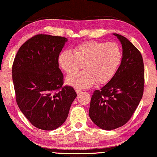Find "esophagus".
I'll return each mask as SVG.
<instances>
[{"label":"esophagus","mask_w":157,"mask_h":157,"mask_svg":"<svg viewBox=\"0 0 157 157\" xmlns=\"http://www.w3.org/2000/svg\"><path fill=\"white\" fill-rule=\"evenodd\" d=\"M75 92H76V93L78 94L82 93V91L81 90H77V89H76V90H75Z\"/></svg>","instance_id":"1"}]
</instances>
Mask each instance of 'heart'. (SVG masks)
<instances>
[{
    "instance_id": "1",
    "label": "heart",
    "mask_w": 157,
    "mask_h": 157,
    "mask_svg": "<svg viewBox=\"0 0 157 157\" xmlns=\"http://www.w3.org/2000/svg\"><path fill=\"white\" fill-rule=\"evenodd\" d=\"M122 59V52L117 43L87 40L59 54L57 63L67 74L75 73L83 65L84 71L66 78V84L76 88H89L94 84H104L111 80Z\"/></svg>"
}]
</instances>
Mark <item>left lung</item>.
<instances>
[{
	"label": "left lung",
	"mask_w": 157,
	"mask_h": 157,
	"mask_svg": "<svg viewBox=\"0 0 157 157\" xmlns=\"http://www.w3.org/2000/svg\"><path fill=\"white\" fill-rule=\"evenodd\" d=\"M121 44L122 59L117 73L91 98L89 116L94 124L112 130L129 121L144 94V65L140 52L124 36L113 33Z\"/></svg>",
	"instance_id": "left-lung-1"
}]
</instances>
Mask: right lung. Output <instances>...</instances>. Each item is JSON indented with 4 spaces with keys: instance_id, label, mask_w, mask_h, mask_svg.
I'll use <instances>...</instances> for the list:
<instances>
[{
    "instance_id": "right-lung-1",
    "label": "right lung",
    "mask_w": 157,
    "mask_h": 157,
    "mask_svg": "<svg viewBox=\"0 0 157 157\" xmlns=\"http://www.w3.org/2000/svg\"><path fill=\"white\" fill-rule=\"evenodd\" d=\"M67 38L36 35L17 52L12 66L16 100L34 127L53 130L63 124L76 98L73 87H63L57 57Z\"/></svg>"
}]
</instances>
